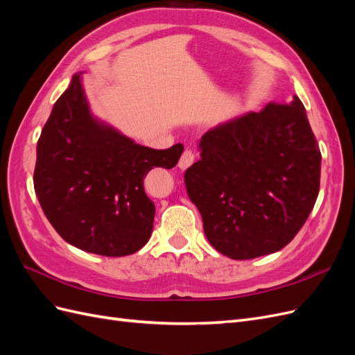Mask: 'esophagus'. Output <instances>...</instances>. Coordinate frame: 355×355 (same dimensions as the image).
Masks as SVG:
<instances>
[{"label": "esophagus", "mask_w": 355, "mask_h": 355, "mask_svg": "<svg viewBox=\"0 0 355 355\" xmlns=\"http://www.w3.org/2000/svg\"><path fill=\"white\" fill-rule=\"evenodd\" d=\"M194 159H196L194 153H192L191 149H185L184 154H182V157L179 159V164L178 166H179L180 170H187L192 163H194Z\"/></svg>", "instance_id": "34e87169"}]
</instances>
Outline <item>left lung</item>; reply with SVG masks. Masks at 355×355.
Listing matches in <instances>:
<instances>
[{"label":"left lung","instance_id":"1","mask_svg":"<svg viewBox=\"0 0 355 355\" xmlns=\"http://www.w3.org/2000/svg\"><path fill=\"white\" fill-rule=\"evenodd\" d=\"M198 148L201 159L187 170L185 184L214 249L244 261L295 239L318 197L321 170L297 96L210 128Z\"/></svg>","mask_w":355,"mask_h":355}]
</instances>
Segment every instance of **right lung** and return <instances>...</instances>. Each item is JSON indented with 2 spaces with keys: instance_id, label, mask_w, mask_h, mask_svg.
Segmentation results:
<instances>
[{
  "instance_id": "obj_1",
  "label": "right lung",
  "mask_w": 355,
  "mask_h": 355,
  "mask_svg": "<svg viewBox=\"0 0 355 355\" xmlns=\"http://www.w3.org/2000/svg\"><path fill=\"white\" fill-rule=\"evenodd\" d=\"M182 153V144L159 151L139 145L94 116L78 72L38 139L35 194L71 245L111 257L133 254L154 227L155 206L144 179L154 167H175Z\"/></svg>"
}]
</instances>
